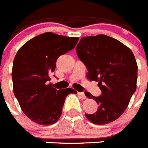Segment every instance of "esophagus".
I'll return each instance as SVG.
<instances>
[{"mask_svg":"<svg viewBox=\"0 0 148 148\" xmlns=\"http://www.w3.org/2000/svg\"><path fill=\"white\" fill-rule=\"evenodd\" d=\"M78 94L79 95L81 96V97H82L83 99H86V96L85 95V94L84 92H78Z\"/></svg>","mask_w":148,"mask_h":148,"instance_id":"34e87169","label":"esophagus"}]
</instances>
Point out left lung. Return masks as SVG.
Instances as JSON below:
<instances>
[{
    "mask_svg": "<svg viewBox=\"0 0 148 148\" xmlns=\"http://www.w3.org/2000/svg\"><path fill=\"white\" fill-rule=\"evenodd\" d=\"M76 53L84 63L90 81H98L102 94L86 96L96 101L94 114H85L91 123L108 124L118 119L136 90L138 67L134 53L114 38L104 34L81 38Z\"/></svg>",
    "mask_w": 148,
    "mask_h": 148,
    "instance_id": "8db88e82",
    "label": "left lung"
}]
</instances>
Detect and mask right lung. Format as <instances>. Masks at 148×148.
Returning a JSON list of instances; mask_svg holds the SVG:
<instances>
[{"instance_id":"1","label":"right lung","mask_w":148,"mask_h":148,"mask_svg":"<svg viewBox=\"0 0 148 148\" xmlns=\"http://www.w3.org/2000/svg\"><path fill=\"white\" fill-rule=\"evenodd\" d=\"M78 41V37L46 32L30 40L17 51L12 67L13 91L22 111L35 123H55L62 115L66 97L77 94L71 88L56 89L47 81L58 58L73 49Z\"/></svg>"}]
</instances>
